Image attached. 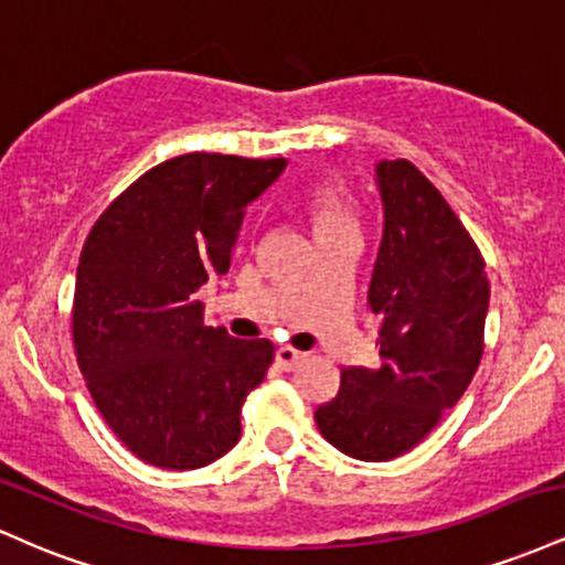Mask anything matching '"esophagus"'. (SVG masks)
I'll return each instance as SVG.
<instances>
[{
    "label": "esophagus",
    "mask_w": 565,
    "mask_h": 565,
    "mask_svg": "<svg viewBox=\"0 0 565 565\" xmlns=\"http://www.w3.org/2000/svg\"><path fill=\"white\" fill-rule=\"evenodd\" d=\"M276 361H278V366L291 372V369H297L300 364H305V361H308V353H302V350H295L289 345H281L276 350Z\"/></svg>",
    "instance_id": "1"
}]
</instances>
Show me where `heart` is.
<instances>
[{
    "instance_id": "obj_1",
    "label": "heart",
    "mask_w": 565,
    "mask_h": 565,
    "mask_svg": "<svg viewBox=\"0 0 565 565\" xmlns=\"http://www.w3.org/2000/svg\"><path fill=\"white\" fill-rule=\"evenodd\" d=\"M305 210L313 220L316 233L355 225L353 196H350L345 180L337 178V174H323V178L308 185V191H305Z\"/></svg>"
}]
</instances>
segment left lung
<instances>
[{
	"label": "left lung",
	"instance_id": "obj_1",
	"mask_svg": "<svg viewBox=\"0 0 565 565\" xmlns=\"http://www.w3.org/2000/svg\"><path fill=\"white\" fill-rule=\"evenodd\" d=\"M382 242L369 284L380 316V366L342 369L316 408L321 436L364 462L423 440L462 398L483 355L486 263L468 228L412 161L377 164Z\"/></svg>",
	"mask_w": 565,
	"mask_h": 565
}]
</instances>
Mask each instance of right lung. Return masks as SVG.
Segmentation results:
<instances>
[{
	"label": "right lung",
	"mask_w": 565,
	"mask_h": 565,
	"mask_svg": "<svg viewBox=\"0 0 565 565\" xmlns=\"http://www.w3.org/2000/svg\"><path fill=\"white\" fill-rule=\"evenodd\" d=\"M287 159L185 153L140 174L97 217L76 268V361L97 412L135 457L196 470L242 438L270 340L204 327L196 291L231 268L238 228Z\"/></svg>",
	"instance_id": "obj_1"
}]
</instances>
